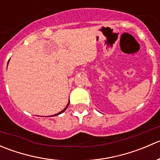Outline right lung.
Wrapping results in <instances>:
<instances>
[{"label": "right lung", "instance_id": "add662e5", "mask_svg": "<svg viewBox=\"0 0 160 160\" xmlns=\"http://www.w3.org/2000/svg\"><path fill=\"white\" fill-rule=\"evenodd\" d=\"M69 104H70V100H69V102H68V104H67V105L66 106V108H65L63 109V110L62 111H61L60 112H59V113H57V114H54V115H52V116H56V115H59V114H62V112H64V111H65L66 110H67V107H68V105Z\"/></svg>", "mask_w": 160, "mask_h": 160}]
</instances>
